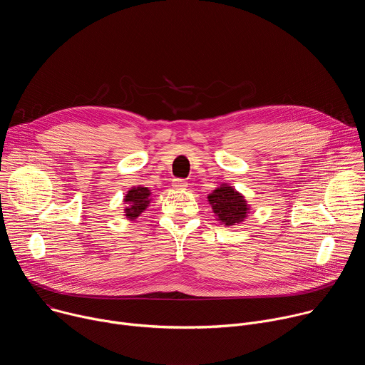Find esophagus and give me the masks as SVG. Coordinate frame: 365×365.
Listing matches in <instances>:
<instances>
[{
  "label": "esophagus",
  "mask_w": 365,
  "mask_h": 365,
  "mask_svg": "<svg viewBox=\"0 0 365 365\" xmlns=\"http://www.w3.org/2000/svg\"><path fill=\"white\" fill-rule=\"evenodd\" d=\"M172 186H173L175 189H186V187H187V182L183 180V179H175L173 183H172Z\"/></svg>",
  "instance_id": "1"
}]
</instances>
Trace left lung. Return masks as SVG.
Returning a JSON list of instances; mask_svg holds the SVG:
<instances>
[{"label":"left lung","instance_id":"1","mask_svg":"<svg viewBox=\"0 0 365 365\" xmlns=\"http://www.w3.org/2000/svg\"><path fill=\"white\" fill-rule=\"evenodd\" d=\"M207 200H210L215 218L221 225L234 227L244 222L248 217L250 205L245 197L227 183H222L212 193L207 195Z\"/></svg>","mask_w":365,"mask_h":365}]
</instances>
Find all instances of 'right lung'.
Here are the masks:
<instances>
[{"label":"right lung","instance_id":"1","mask_svg":"<svg viewBox=\"0 0 365 365\" xmlns=\"http://www.w3.org/2000/svg\"><path fill=\"white\" fill-rule=\"evenodd\" d=\"M125 202V210H124V217L128 221H135L141 212L147 210V206L151 202V192L148 187L144 186H135L128 189V192L124 196Z\"/></svg>","mask_w":365,"mask_h":365}]
</instances>
